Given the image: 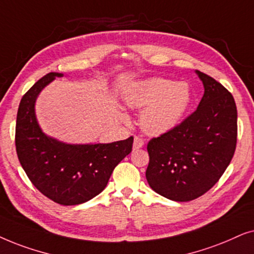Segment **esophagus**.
<instances>
[{
  "instance_id": "esophagus-1",
  "label": "esophagus",
  "mask_w": 254,
  "mask_h": 254,
  "mask_svg": "<svg viewBox=\"0 0 254 254\" xmlns=\"http://www.w3.org/2000/svg\"><path fill=\"white\" fill-rule=\"evenodd\" d=\"M144 146V139L143 138L136 136L133 139V150H138V148Z\"/></svg>"
}]
</instances>
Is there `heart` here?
<instances>
[{
  "label": "heart",
  "instance_id": "obj_1",
  "mask_svg": "<svg viewBox=\"0 0 254 254\" xmlns=\"http://www.w3.org/2000/svg\"><path fill=\"white\" fill-rule=\"evenodd\" d=\"M130 108L140 109V125L145 132L166 133L180 124L191 101L190 88L186 82H175L165 77H152L134 83L124 94ZM122 120L127 115L121 113Z\"/></svg>",
  "mask_w": 254,
  "mask_h": 254
}]
</instances>
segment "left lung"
<instances>
[{"instance_id": "1", "label": "left lung", "mask_w": 254, "mask_h": 254, "mask_svg": "<svg viewBox=\"0 0 254 254\" xmlns=\"http://www.w3.org/2000/svg\"><path fill=\"white\" fill-rule=\"evenodd\" d=\"M196 74L204 86L197 109L147 144L148 185L177 202L195 200L214 187L237 144V107L231 93L207 74Z\"/></svg>"}]
</instances>
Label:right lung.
<instances>
[{
  "mask_svg": "<svg viewBox=\"0 0 254 254\" xmlns=\"http://www.w3.org/2000/svg\"><path fill=\"white\" fill-rule=\"evenodd\" d=\"M62 73H49L22 97L15 143L18 160L32 185L56 203L75 205L106 188L114 168L132 151L133 137L110 144H65L46 136L35 114L37 96Z\"/></svg>",
  "mask_w": 254,
  "mask_h": 254,
  "instance_id": "right-lung-1",
  "label": "right lung"
}]
</instances>
